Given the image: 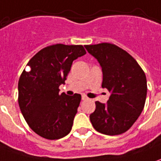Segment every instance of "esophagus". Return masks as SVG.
<instances>
[{
	"label": "esophagus",
	"instance_id": "esophagus-1",
	"mask_svg": "<svg viewBox=\"0 0 161 161\" xmlns=\"http://www.w3.org/2000/svg\"><path fill=\"white\" fill-rule=\"evenodd\" d=\"M82 99H83V100H87V99H88V98H87L85 95H82Z\"/></svg>",
	"mask_w": 161,
	"mask_h": 161
}]
</instances>
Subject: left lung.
Masks as SVG:
<instances>
[{
  "instance_id": "left-lung-1",
  "label": "left lung",
  "mask_w": 161,
  "mask_h": 161,
  "mask_svg": "<svg viewBox=\"0 0 161 161\" xmlns=\"http://www.w3.org/2000/svg\"><path fill=\"white\" fill-rule=\"evenodd\" d=\"M99 62L102 87L111 93L108 103L96 101L90 115L97 131L108 136L126 132L144 109L147 93L146 76L142 68L125 50L110 43L85 46Z\"/></svg>"
}]
</instances>
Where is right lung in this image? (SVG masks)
<instances>
[{"mask_svg": "<svg viewBox=\"0 0 161 161\" xmlns=\"http://www.w3.org/2000/svg\"><path fill=\"white\" fill-rule=\"evenodd\" d=\"M82 45L55 44L41 49L27 63L18 81V104L26 122L36 134L55 140L71 130L80 94H60L72 62L85 55Z\"/></svg>", "mask_w": 161, "mask_h": 161, "instance_id": "add662e5", "label": "right lung"}]
</instances>
